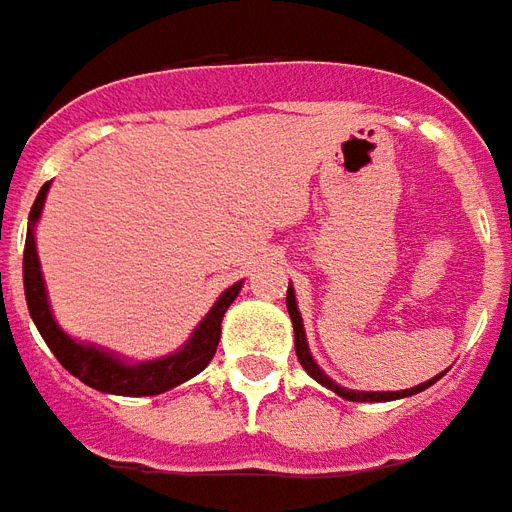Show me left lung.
I'll use <instances>...</instances> for the list:
<instances>
[{
  "label": "left lung",
  "instance_id": "8db88e82",
  "mask_svg": "<svg viewBox=\"0 0 512 512\" xmlns=\"http://www.w3.org/2000/svg\"><path fill=\"white\" fill-rule=\"evenodd\" d=\"M288 312H290V321H293V334H296V356H299L301 367L310 373L318 384H323L326 389H332V392H337L340 397H345V400H359V403H381V400H397V397H408V395H417V392H422V389H428L430 384H436V378H430V381H425V384L414 386V389H403V392H354V389H345V386L334 384L332 378L323 373L321 367L315 365V359H312L310 354V345H307V337H304V323H301V312L299 307H296V293H293V288H288Z\"/></svg>",
  "mask_w": 512,
  "mask_h": 512
}]
</instances>
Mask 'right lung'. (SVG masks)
<instances>
[{
	"instance_id": "obj_1",
	"label": "right lung",
	"mask_w": 512,
	"mask_h": 512,
	"mask_svg": "<svg viewBox=\"0 0 512 512\" xmlns=\"http://www.w3.org/2000/svg\"><path fill=\"white\" fill-rule=\"evenodd\" d=\"M46 191H49V183H43V189L38 191L35 205L29 211L27 244H24V293H27L29 315H32L35 326H38L40 337L51 348V354L60 359V365L71 376H76L87 386H93L98 392L126 397L161 395V392H167L172 386L183 384V381H189L197 373H202L213 359V354H216L224 312H227V307L238 296L241 282H235L233 288L224 290L211 307V312L194 329L189 343L183 345L180 351H175V354L164 356V359L128 365L120 356L109 354L104 348L76 343L73 337L62 332L57 321H54V315H51L49 299H46V285H43V274H40L38 249H35V222H38L40 211H43Z\"/></svg>"
}]
</instances>
